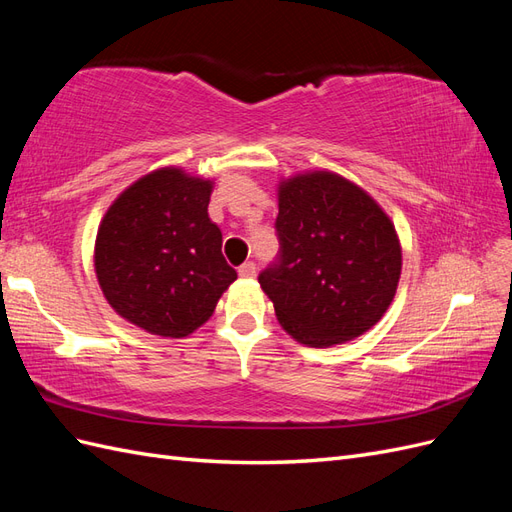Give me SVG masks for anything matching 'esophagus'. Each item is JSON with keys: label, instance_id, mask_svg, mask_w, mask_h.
Wrapping results in <instances>:
<instances>
[{"label": "esophagus", "instance_id": "34e87169", "mask_svg": "<svg viewBox=\"0 0 512 512\" xmlns=\"http://www.w3.org/2000/svg\"><path fill=\"white\" fill-rule=\"evenodd\" d=\"M239 275L245 277V280H250V277L256 275V265L250 260V262H243V265L239 267Z\"/></svg>", "mask_w": 512, "mask_h": 512}]
</instances>
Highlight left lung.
<instances>
[{"label":"left lung","mask_w":512,"mask_h":512,"mask_svg":"<svg viewBox=\"0 0 512 512\" xmlns=\"http://www.w3.org/2000/svg\"><path fill=\"white\" fill-rule=\"evenodd\" d=\"M280 256L258 275L286 333L312 348L346 344L389 309L401 245L389 215L359 185L329 170L277 188Z\"/></svg>","instance_id":"obj_1"}]
</instances>
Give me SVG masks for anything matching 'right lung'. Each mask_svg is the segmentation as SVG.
I'll return each instance as SVG.
<instances>
[{"label": "right lung", "instance_id": "right-lung-1", "mask_svg": "<svg viewBox=\"0 0 512 512\" xmlns=\"http://www.w3.org/2000/svg\"><path fill=\"white\" fill-rule=\"evenodd\" d=\"M211 192L209 179L158 168L123 190L100 222L94 265L104 297L151 335H190L237 280L207 213Z\"/></svg>", "mask_w": 512, "mask_h": 512}]
</instances>
